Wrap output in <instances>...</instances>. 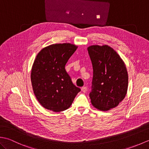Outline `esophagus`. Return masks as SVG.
<instances>
[{"label":"esophagus","mask_w":149,"mask_h":149,"mask_svg":"<svg viewBox=\"0 0 149 149\" xmlns=\"http://www.w3.org/2000/svg\"><path fill=\"white\" fill-rule=\"evenodd\" d=\"M87 90H88V88H87L86 86H83V87H82V88H81V91L84 93L86 92Z\"/></svg>","instance_id":"34e87169"}]
</instances>
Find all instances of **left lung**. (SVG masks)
<instances>
[{"label": "left lung", "instance_id": "obj_1", "mask_svg": "<svg viewBox=\"0 0 149 149\" xmlns=\"http://www.w3.org/2000/svg\"><path fill=\"white\" fill-rule=\"evenodd\" d=\"M93 66V76L90 93L91 102L100 111L116 107L124 99L128 87L125 63L108 45L88 47Z\"/></svg>", "mask_w": 149, "mask_h": 149}]
</instances>
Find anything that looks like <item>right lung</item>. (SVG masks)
<instances>
[{
  "instance_id": "1",
  "label": "right lung",
  "mask_w": 149,
  "mask_h": 149,
  "mask_svg": "<svg viewBox=\"0 0 149 149\" xmlns=\"http://www.w3.org/2000/svg\"><path fill=\"white\" fill-rule=\"evenodd\" d=\"M77 49L71 43L53 44L38 54L31 70L33 90L38 101L54 112L69 108L81 91L65 70L68 60Z\"/></svg>"
}]
</instances>
